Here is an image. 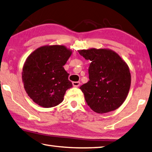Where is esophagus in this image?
Listing matches in <instances>:
<instances>
[{
    "label": "esophagus",
    "mask_w": 152,
    "mask_h": 152,
    "mask_svg": "<svg viewBox=\"0 0 152 152\" xmlns=\"http://www.w3.org/2000/svg\"><path fill=\"white\" fill-rule=\"evenodd\" d=\"M73 86H74V87H78L79 86H80V82L79 81H74V82H73Z\"/></svg>",
    "instance_id": "34e87169"
}]
</instances>
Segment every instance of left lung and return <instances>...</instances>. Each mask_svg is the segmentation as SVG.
Masks as SVG:
<instances>
[{"label": "left lung", "mask_w": 152, "mask_h": 152, "mask_svg": "<svg viewBox=\"0 0 152 152\" xmlns=\"http://www.w3.org/2000/svg\"><path fill=\"white\" fill-rule=\"evenodd\" d=\"M91 63L89 81L80 87L87 105L95 112L107 113L120 107L131 86L127 63L113 50L90 49L78 50Z\"/></svg>", "instance_id": "8db88e82"}]
</instances>
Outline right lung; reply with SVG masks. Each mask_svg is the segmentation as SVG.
Masks as SVG:
<instances>
[{"mask_svg":"<svg viewBox=\"0 0 152 152\" xmlns=\"http://www.w3.org/2000/svg\"><path fill=\"white\" fill-rule=\"evenodd\" d=\"M71 53L63 45H47L26 58L22 79L26 94L34 103L48 108L63 102L66 91L73 86L63 67Z\"/></svg>","mask_w":152,"mask_h":152,"instance_id":"right-lung-1","label":"right lung"}]
</instances>
